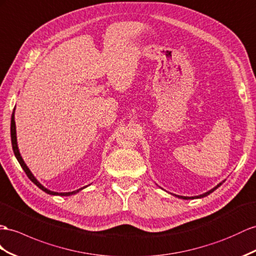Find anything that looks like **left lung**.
<instances>
[{"instance_id": "obj_1", "label": "left lung", "mask_w": 256, "mask_h": 256, "mask_svg": "<svg viewBox=\"0 0 256 256\" xmlns=\"http://www.w3.org/2000/svg\"><path fill=\"white\" fill-rule=\"evenodd\" d=\"M222 185V182H220V184H218V186H216V187H214L213 189H211V190H210V192H206V194H200V196H180V198H182V199H196V198H203V196H208V194H211V192H213L214 190H215V189H218L220 186Z\"/></svg>"}]
</instances>
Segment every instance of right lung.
<instances>
[{
	"label": "right lung",
	"instance_id": "1",
	"mask_svg": "<svg viewBox=\"0 0 256 256\" xmlns=\"http://www.w3.org/2000/svg\"><path fill=\"white\" fill-rule=\"evenodd\" d=\"M15 110V109H14ZM15 116H14V112H12V120H10V138H12V150H14V154H15V156L17 158V160H18V162H19V164L22 166V168H24V171L26 172V174H27V176L28 178H30V180L32 182H34V184L40 188V189H42L43 192H45L46 194H60V196H70V194H76L78 190H81V189H78V190H74V192H50V190H48V189H46L45 187H43L40 182H38L36 180V178L34 175H32V173L30 172V170L28 168V166H26V163L24 162V160H22V156H20V154H19V150H18V146H17V138H16V126H15ZM84 188V187H83Z\"/></svg>",
	"mask_w": 256,
	"mask_h": 256
}]
</instances>
